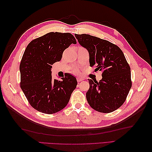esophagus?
<instances>
[{"label": "esophagus", "mask_w": 152, "mask_h": 152, "mask_svg": "<svg viewBox=\"0 0 152 152\" xmlns=\"http://www.w3.org/2000/svg\"><path fill=\"white\" fill-rule=\"evenodd\" d=\"M83 80H84V79L82 78H77V81H78V82H82V81H83Z\"/></svg>", "instance_id": "obj_1"}]
</instances>
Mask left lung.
Segmentation results:
<instances>
[{
	"label": "left lung",
	"instance_id": "8db88e82",
	"mask_svg": "<svg viewBox=\"0 0 152 152\" xmlns=\"http://www.w3.org/2000/svg\"><path fill=\"white\" fill-rule=\"evenodd\" d=\"M79 44L88 51L89 64L95 72L101 71L102 79H88L86 93L89 104L96 111L114 112L124 104L131 88V69L120 48L109 41L91 35L75 34Z\"/></svg>",
	"mask_w": 152,
	"mask_h": 152
}]
</instances>
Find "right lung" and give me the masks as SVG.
<instances>
[{"label":"right lung","instance_id":"obj_1","mask_svg":"<svg viewBox=\"0 0 152 152\" xmlns=\"http://www.w3.org/2000/svg\"><path fill=\"white\" fill-rule=\"evenodd\" d=\"M72 44H76L72 34L51 32L32 40L25 49L19 66L20 86L37 110L52 114L69 103L78 83L76 77L66 74L61 80H53L51 69Z\"/></svg>","mask_w":152,"mask_h":152}]
</instances>
